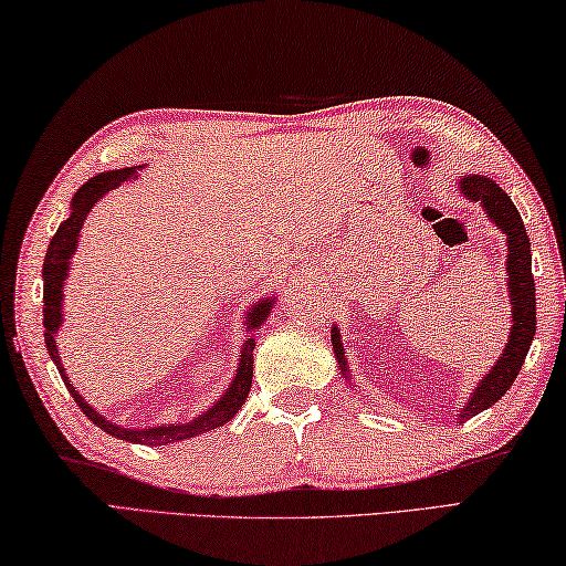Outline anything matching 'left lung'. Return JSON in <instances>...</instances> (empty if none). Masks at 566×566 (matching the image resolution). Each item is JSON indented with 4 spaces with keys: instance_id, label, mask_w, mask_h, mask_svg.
<instances>
[{
    "instance_id": "8db88e82",
    "label": "left lung",
    "mask_w": 566,
    "mask_h": 566,
    "mask_svg": "<svg viewBox=\"0 0 566 566\" xmlns=\"http://www.w3.org/2000/svg\"><path fill=\"white\" fill-rule=\"evenodd\" d=\"M461 192L469 200L481 202V208L486 210V216L496 222V228L506 235L509 253H506V273H509V301H512V333H509L504 354L499 356L492 370H486V376L481 378L474 394L467 401L464 409L459 411L457 423L471 419L481 411H486L489 406H494L502 398L509 386L514 384L518 370L524 366V358L530 354V346L534 340L536 331V298H534V275H532V248L530 235H526L522 216L514 208L512 198L499 188L494 180H489L486 175H461ZM331 344L336 350L338 368L346 376V356L344 344H340V333L333 326L331 331ZM348 378V376H346Z\"/></svg>"
}]
</instances>
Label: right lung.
Instances as JSON below:
<instances>
[{
    "mask_svg": "<svg viewBox=\"0 0 566 566\" xmlns=\"http://www.w3.org/2000/svg\"><path fill=\"white\" fill-rule=\"evenodd\" d=\"M137 170H140V168H123V170H109V172L95 175V178H90L77 192H74L70 218L64 220L62 226L57 228V233L52 235L48 255H44V268H42V277H44V295H42V301H44V344H48V354H50L54 364H57L62 381H64V386H67V391L72 394L74 403H77L80 409L85 411V416L92 423H97L102 431H107L109 437H115V439L147 443V447H165V443L192 439V437H200V433H206V431L218 429V426L228 423L240 411V406H243L245 398H248L250 384H253L255 336H250L245 340L243 350H240V364H238V370H235V378L226 388V394H222L218 401L212 403V409L202 411L192 421H185V423L178 421V423H168V426H150V429H125V426H117L113 421H107L105 416H99L97 409H92L85 398L74 391L72 381L62 368L57 344H54V333H57L60 326H62V295H64V281H67V273H70V261H72L74 250H77L82 226H85V220L90 216V210L95 208V202L102 196H107L109 190H117L119 185H125L129 178H135ZM273 303H275V298L271 295V298H263V301H258L255 305H250L248 318H245L248 331H255L258 326H261V323L268 318V313L273 311Z\"/></svg>",
    "mask_w": 566,
    "mask_h": 566,
    "instance_id": "obj_1",
    "label": "right lung"
}]
</instances>
